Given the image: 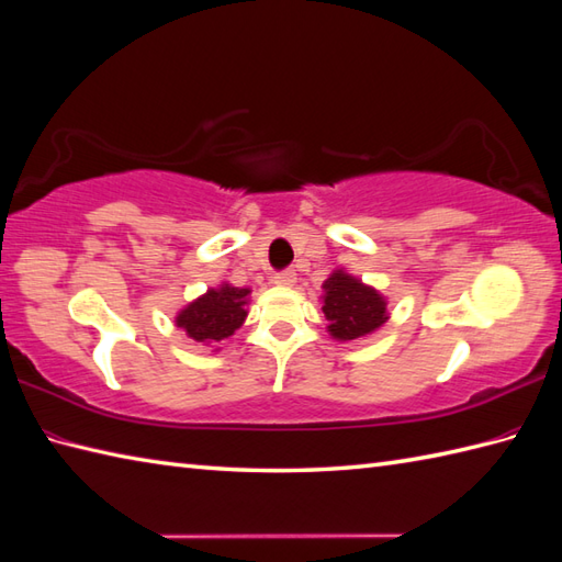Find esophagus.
Returning <instances> with one entry per match:
<instances>
[{"instance_id":"34e87169","label":"esophagus","mask_w":562,"mask_h":562,"mask_svg":"<svg viewBox=\"0 0 562 562\" xmlns=\"http://www.w3.org/2000/svg\"><path fill=\"white\" fill-rule=\"evenodd\" d=\"M272 280H276V284H280V286H292L296 282V272L292 268H286V270L278 272V276Z\"/></svg>"}]
</instances>
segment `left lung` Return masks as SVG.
I'll use <instances>...</instances> for the list:
<instances>
[{
    "instance_id": "8db88e82",
    "label": "left lung",
    "mask_w": 562,
    "mask_h": 562,
    "mask_svg": "<svg viewBox=\"0 0 562 562\" xmlns=\"http://www.w3.org/2000/svg\"><path fill=\"white\" fill-rule=\"evenodd\" d=\"M323 313L335 340H359L390 318L383 294L345 270H335L323 282Z\"/></svg>"
}]
</instances>
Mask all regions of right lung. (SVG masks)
Listing matches in <instances>:
<instances>
[{
	"instance_id": "add662e5",
	"label": "right lung",
	"mask_w": 562,
	"mask_h": 562,
	"mask_svg": "<svg viewBox=\"0 0 562 562\" xmlns=\"http://www.w3.org/2000/svg\"><path fill=\"white\" fill-rule=\"evenodd\" d=\"M251 290L222 282L177 313V325L195 342H222L241 328Z\"/></svg>"
}]
</instances>
